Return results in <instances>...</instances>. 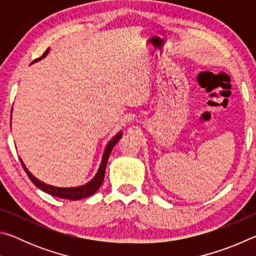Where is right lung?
Listing matches in <instances>:
<instances>
[{"label":"right lung","mask_w":256,"mask_h":256,"mask_svg":"<svg viewBox=\"0 0 256 256\" xmlns=\"http://www.w3.org/2000/svg\"><path fill=\"white\" fill-rule=\"evenodd\" d=\"M48 50H50V48H47L45 50V53L42 54L40 58L34 60L32 63L37 62V60H40L42 58H44L47 55V53H48ZM120 136H122V132H120L118 136H115L110 142H108V144L105 149V152H104V156H102L100 167H99L96 176H94V178L89 182V183H86V185H82V186H78V188H56V186H52V185H47L45 183H42V182L37 180L36 177L32 175V172H30L27 170V167L24 166L22 160L20 159V162H21V164H22L24 172H27V175L30 178V180H32L38 188H40L42 190H44V192L50 194V196H58L60 198H66V200H80V198H84L92 196V194L96 193L98 188L102 186V182H104V177H105V170H106L108 158H110V154L112 152V148H114L116 144L120 141Z\"/></svg>","instance_id":"add662e5"}]
</instances>
